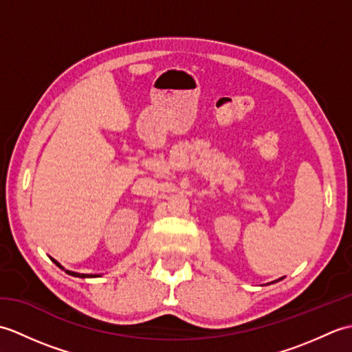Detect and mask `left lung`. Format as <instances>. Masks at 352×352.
Instances as JSON below:
<instances>
[{
	"mask_svg": "<svg viewBox=\"0 0 352 352\" xmlns=\"http://www.w3.org/2000/svg\"><path fill=\"white\" fill-rule=\"evenodd\" d=\"M276 281H278V280H276ZM274 283H275V281H274Z\"/></svg>",
	"mask_w": 352,
	"mask_h": 352,
	"instance_id": "8db88e82",
	"label": "left lung"
}]
</instances>
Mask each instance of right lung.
I'll use <instances>...</instances> for the list:
<instances>
[{
	"label": "right lung",
	"mask_w": 352,
	"mask_h": 352,
	"mask_svg": "<svg viewBox=\"0 0 352 352\" xmlns=\"http://www.w3.org/2000/svg\"><path fill=\"white\" fill-rule=\"evenodd\" d=\"M51 258V257H50ZM52 261H54V263L58 266V267H60V269H63V271L66 272V274H69V275H74V276H80V278H92V276H101L100 274H78V272H72V271H66V269L60 265V263H58V261H56L54 258H51Z\"/></svg>",
	"instance_id": "right-lung-1"
}]
</instances>
